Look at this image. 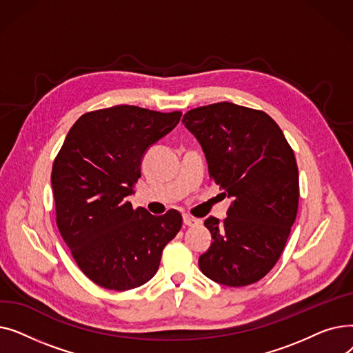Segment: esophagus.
<instances>
[{
  "label": "esophagus",
  "instance_id": "34e87169",
  "mask_svg": "<svg viewBox=\"0 0 353 353\" xmlns=\"http://www.w3.org/2000/svg\"><path fill=\"white\" fill-rule=\"evenodd\" d=\"M183 223L186 225V226H197L199 223H200V220L199 219H194V217H192V216H189V214H184L183 216Z\"/></svg>",
  "mask_w": 353,
  "mask_h": 353
}]
</instances>
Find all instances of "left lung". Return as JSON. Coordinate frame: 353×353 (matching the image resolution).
<instances>
[{
	"instance_id": "left-lung-1",
	"label": "left lung",
	"mask_w": 353,
	"mask_h": 353,
	"mask_svg": "<svg viewBox=\"0 0 353 353\" xmlns=\"http://www.w3.org/2000/svg\"><path fill=\"white\" fill-rule=\"evenodd\" d=\"M181 121L200 143L221 194L232 199L223 221H205L213 242L199 268L225 286L261 281L279 261L298 213L293 150L270 116L233 103L193 108Z\"/></svg>"
}]
</instances>
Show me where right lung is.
<instances>
[{"label":"right lung","instance_id":"obj_1","mask_svg":"<svg viewBox=\"0 0 353 353\" xmlns=\"http://www.w3.org/2000/svg\"><path fill=\"white\" fill-rule=\"evenodd\" d=\"M180 111L114 105L83 114L52 164L57 226L79 268L96 285L134 289L156 274L181 214L153 216L127 196L145 152L179 124Z\"/></svg>","mask_w":353,"mask_h":353}]
</instances>
